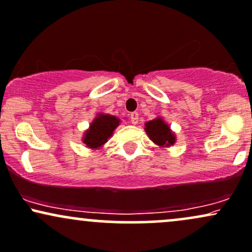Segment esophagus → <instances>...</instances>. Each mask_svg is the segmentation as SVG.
Segmentation results:
<instances>
[{"mask_svg":"<svg viewBox=\"0 0 252 252\" xmlns=\"http://www.w3.org/2000/svg\"><path fill=\"white\" fill-rule=\"evenodd\" d=\"M130 121H131L132 124H137L138 123V113L134 111V113L130 114Z\"/></svg>","mask_w":252,"mask_h":252,"instance_id":"esophagus-1","label":"esophagus"}]
</instances>
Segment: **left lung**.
Here are the masks:
<instances>
[{"mask_svg":"<svg viewBox=\"0 0 252 252\" xmlns=\"http://www.w3.org/2000/svg\"><path fill=\"white\" fill-rule=\"evenodd\" d=\"M145 131L151 141L159 147H169L176 141L175 135L162 118H156L145 123Z\"/></svg>","mask_w":252,"mask_h":252,"instance_id":"left-lung-1","label":"left lung"}]
</instances>
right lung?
Returning <instances> with one entry per match:
<instances>
[{
  "mask_svg": "<svg viewBox=\"0 0 252 252\" xmlns=\"http://www.w3.org/2000/svg\"><path fill=\"white\" fill-rule=\"evenodd\" d=\"M118 124H120V120L117 117L99 114L90 124L89 130L83 137V142L87 144V147L93 148V149L99 148L113 135V131Z\"/></svg>",
  "mask_w": 252,
  "mask_h": 252,
  "instance_id": "right-lung-1",
  "label": "right lung"
}]
</instances>
